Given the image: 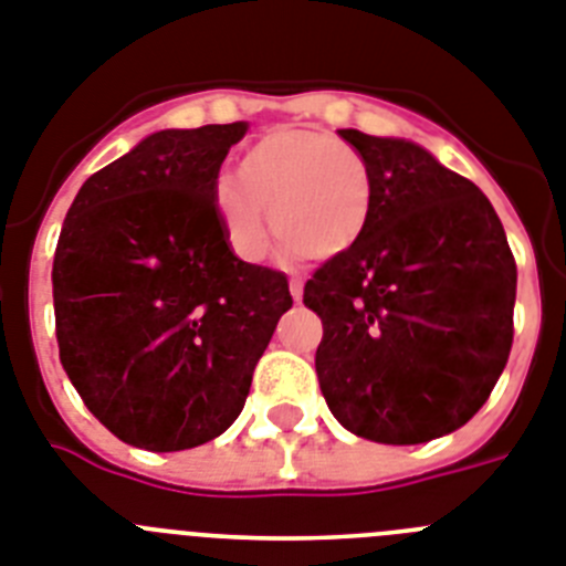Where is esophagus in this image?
I'll return each mask as SVG.
<instances>
[{
  "label": "esophagus",
  "instance_id": "1",
  "mask_svg": "<svg viewBox=\"0 0 566 566\" xmlns=\"http://www.w3.org/2000/svg\"><path fill=\"white\" fill-rule=\"evenodd\" d=\"M289 292H292V297L297 303L303 301V280H292V283H289Z\"/></svg>",
  "mask_w": 566,
  "mask_h": 566
}]
</instances>
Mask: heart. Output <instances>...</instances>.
<instances>
[{
    "instance_id": "heart-1",
    "label": "heart",
    "mask_w": 566,
    "mask_h": 566,
    "mask_svg": "<svg viewBox=\"0 0 566 566\" xmlns=\"http://www.w3.org/2000/svg\"><path fill=\"white\" fill-rule=\"evenodd\" d=\"M217 214L237 258L260 260L272 229L286 258L332 260L355 249L375 209L371 168L332 134L274 128L214 188Z\"/></svg>"
}]
</instances>
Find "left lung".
Segmentation results:
<instances>
[{
    "mask_svg": "<svg viewBox=\"0 0 566 566\" xmlns=\"http://www.w3.org/2000/svg\"><path fill=\"white\" fill-rule=\"evenodd\" d=\"M369 163L364 240L312 274L315 369L332 415L375 443H427L470 421L513 349L515 260L504 226L427 148L343 128Z\"/></svg>",
    "mask_w": 566,
    "mask_h": 566,
    "instance_id": "1",
    "label": "left lung"
}]
</instances>
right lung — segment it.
<instances>
[{
  "label": "right lung",
  "mask_w": 566,
  "mask_h": 566,
  "mask_svg": "<svg viewBox=\"0 0 566 566\" xmlns=\"http://www.w3.org/2000/svg\"><path fill=\"white\" fill-rule=\"evenodd\" d=\"M249 123L166 128L82 182L53 254L60 360L119 441L180 452L223 434L292 308L289 280L226 243L217 174Z\"/></svg>",
  "instance_id": "right-lung-1"
}]
</instances>
